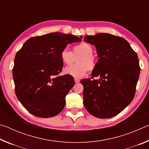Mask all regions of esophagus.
Wrapping results in <instances>:
<instances>
[{
    "instance_id": "1",
    "label": "esophagus",
    "mask_w": 149,
    "mask_h": 149,
    "mask_svg": "<svg viewBox=\"0 0 149 149\" xmlns=\"http://www.w3.org/2000/svg\"><path fill=\"white\" fill-rule=\"evenodd\" d=\"M74 81H75V83H76V84H77V83H79L80 81V80L79 79H77V78H75Z\"/></svg>"
}]
</instances>
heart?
<instances>
[{
  "label": "heart",
  "instance_id": "1",
  "mask_svg": "<svg viewBox=\"0 0 149 149\" xmlns=\"http://www.w3.org/2000/svg\"><path fill=\"white\" fill-rule=\"evenodd\" d=\"M93 49L87 42H81L73 47V52L64 49L60 53L62 62L65 65H70L77 59V64L65 67V74L75 78H80L87 74L88 70H94L96 66V58L93 55Z\"/></svg>",
  "mask_w": 149,
  "mask_h": 149
}]
</instances>
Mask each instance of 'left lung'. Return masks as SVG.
Segmentation results:
<instances>
[{
  "instance_id": "1",
  "label": "left lung",
  "mask_w": 149,
  "mask_h": 149,
  "mask_svg": "<svg viewBox=\"0 0 149 149\" xmlns=\"http://www.w3.org/2000/svg\"><path fill=\"white\" fill-rule=\"evenodd\" d=\"M84 39L95 45L99 58L91 74L99 79L81 81L84 107L97 118L115 116L135 96L140 74L137 54L125 39L114 35L97 33Z\"/></svg>"
}]
</instances>
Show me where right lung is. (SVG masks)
I'll return each mask as SVG.
<instances>
[{
    "label": "right lung",
    "mask_w": 149,
    "mask_h": 149,
    "mask_svg": "<svg viewBox=\"0 0 149 149\" xmlns=\"http://www.w3.org/2000/svg\"><path fill=\"white\" fill-rule=\"evenodd\" d=\"M81 41L72 34L51 33L27 40L17 52L12 70L15 91L31 114L50 118L63 110L75 82L71 75L58 76L63 65L60 53L68 44Z\"/></svg>",
    "instance_id": "right-lung-1"
}]
</instances>
